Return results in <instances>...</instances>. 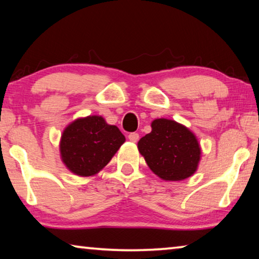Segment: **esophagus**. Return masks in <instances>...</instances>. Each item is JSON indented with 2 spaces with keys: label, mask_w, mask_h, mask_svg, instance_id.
Here are the masks:
<instances>
[{
  "label": "esophagus",
  "mask_w": 259,
  "mask_h": 259,
  "mask_svg": "<svg viewBox=\"0 0 259 259\" xmlns=\"http://www.w3.org/2000/svg\"><path fill=\"white\" fill-rule=\"evenodd\" d=\"M128 140L132 142H137L139 140V134L138 133H130L128 134Z\"/></svg>",
  "instance_id": "1"
}]
</instances>
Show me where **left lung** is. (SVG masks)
I'll return each mask as SVG.
<instances>
[{"instance_id": "obj_1", "label": "left lung", "mask_w": 259, "mask_h": 259, "mask_svg": "<svg viewBox=\"0 0 259 259\" xmlns=\"http://www.w3.org/2000/svg\"><path fill=\"white\" fill-rule=\"evenodd\" d=\"M139 152L155 175L164 181H183L196 172L200 146L189 128L169 119H155L152 132L138 142Z\"/></svg>"}]
</instances>
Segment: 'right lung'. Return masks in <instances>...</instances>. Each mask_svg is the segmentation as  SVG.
<instances>
[{"instance_id": "right-lung-1", "label": "right lung", "mask_w": 259, "mask_h": 259, "mask_svg": "<svg viewBox=\"0 0 259 259\" xmlns=\"http://www.w3.org/2000/svg\"><path fill=\"white\" fill-rule=\"evenodd\" d=\"M124 142V134L117 126L106 124L99 116H89L76 119L66 127L60 154L71 172L88 177L104 168Z\"/></svg>"}]
</instances>
